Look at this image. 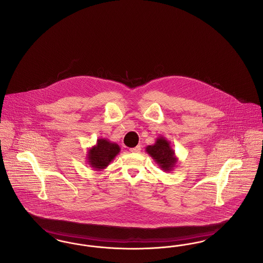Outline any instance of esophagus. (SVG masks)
Wrapping results in <instances>:
<instances>
[{"label":"esophagus","mask_w":263,"mask_h":263,"mask_svg":"<svg viewBox=\"0 0 263 263\" xmlns=\"http://www.w3.org/2000/svg\"><path fill=\"white\" fill-rule=\"evenodd\" d=\"M129 151H130L131 153H140V152H141V146H137V147H135V148H131Z\"/></svg>","instance_id":"esophagus-1"}]
</instances>
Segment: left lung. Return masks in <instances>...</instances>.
I'll return each mask as SVG.
<instances>
[{"instance_id":"left-lung-1","label":"left lung","mask_w":263,"mask_h":263,"mask_svg":"<svg viewBox=\"0 0 263 263\" xmlns=\"http://www.w3.org/2000/svg\"><path fill=\"white\" fill-rule=\"evenodd\" d=\"M146 152L162 171L166 173L172 172L178 162L175 151L171 147V143L163 136L157 138L154 145L147 146Z\"/></svg>"}]
</instances>
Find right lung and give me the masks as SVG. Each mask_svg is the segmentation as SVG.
Returning a JSON list of instances; mask_svg holds the SVG:
<instances>
[{"label": "right lung", "instance_id": "obj_1", "mask_svg": "<svg viewBox=\"0 0 263 263\" xmlns=\"http://www.w3.org/2000/svg\"><path fill=\"white\" fill-rule=\"evenodd\" d=\"M119 152L120 147L118 144L110 142L107 139L100 138L98 139L97 144L88 150V163L93 170L102 171L108 166Z\"/></svg>", "mask_w": 263, "mask_h": 263}]
</instances>
